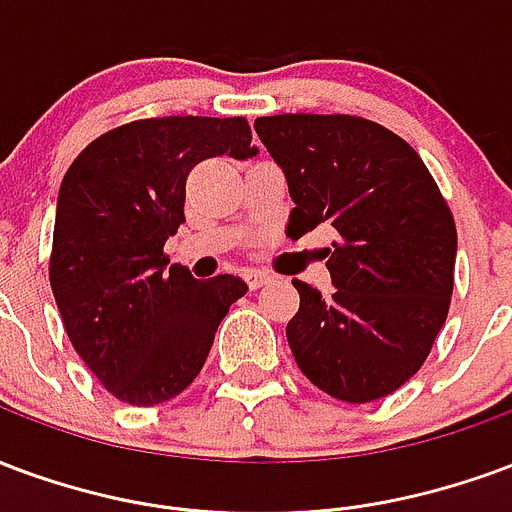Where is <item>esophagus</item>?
Here are the masks:
<instances>
[{"instance_id":"34e87169","label":"esophagus","mask_w":512,"mask_h":512,"mask_svg":"<svg viewBox=\"0 0 512 512\" xmlns=\"http://www.w3.org/2000/svg\"><path fill=\"white\" fill-rule=\"evenodd\" d=\"M272 278L267 275V272H248L245 275V283H248V289H259V286H267Z\"/></svg>"}]
</instances>
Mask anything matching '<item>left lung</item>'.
<instances>
[{
    "mask_svg": "<svg viewBox=\"0 0 512 512\" xmlns=\"http://www.w3.org/2000/svg\"><path fill=\"white\" fill-rule=\"evenodd\" d=\"M289 182V237L333 226V297L305 281L286 338L300 371L346 404L395 393L423 368L450 311L455 220L404 138L352 114L256 119Z\"/></svg>",
    "mask_w": 512,
    "mask_h": 512,
    "instance_id": "1",
    "label": "left lung"
}]
</instances>
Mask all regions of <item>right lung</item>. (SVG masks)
Masks as SVG:
<instances>
[{"instance_id": "obj_1", "label": "right lung", "mask_w": 512, "mask_h": 512, "mask_svg": "<svg viewBox=\"0 0 512 512\" xmlns=\"http://www.w3.org/2000/svg\"><path fill=\"white\" fill-rule=\"evenodd\" d=\"M245 117H152L108 130L67 169L48 281L65 333L108 393L130 406L177 398L248 286L196 281L163 245L185 223V182L207 158H251Z\"/></svg>"}]
</instances>
